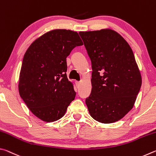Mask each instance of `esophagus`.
<instances>
[{"instance_id": "34e87169", "label": "esophagus", "mask_w": 156, "mask_h": 156, "mask_svg": "<svg viewBox=\"0 0 156 156\" xmlns=\"http://www.w3.org/2000/svg\"><path fill=\"white\" fill-rule=\"evenodd\" d=\"M80 82H78V81H76V87H77L78 88L79 87V86H80Z\"/></svg>"}]
</instances>
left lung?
<instances>
[{
	"label": "left lung",
	"instance_id": "1",
	"mask_svg": "<svg viewBox=\"0 0 156 156\" xmlns=\"http://www.w3.org/2000/svg\"><path fill=\"white\" fill-rule=\"evenodd\" d=\"M79 34L91 62V92L85 100L89 112L99 122H115L133 108L140 90L141 75L133 51L113 30Z\"/></svg>",
	"mask_w": 156,
	"mask_h": 156
}]
</instances>
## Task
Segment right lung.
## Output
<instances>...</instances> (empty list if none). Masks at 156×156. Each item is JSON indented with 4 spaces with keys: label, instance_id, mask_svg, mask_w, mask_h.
Instances as JSON below:
<instances>
[{
    "label": "right lung",
    "instance_id": "obj_1",
    "mask_svg": "<svg viewBox=\"0 0 156 156\" xmlns=\"http://www.w3.org/2000/svg\"><path fill=\"white\" fill-rule=\"evenodd\" d=\"M83 43L76 31L55 30L34 42L25 52L18 90L30 110L45 122L61 118L76 93L67 76L66 58Z\"/></svg>",
    "mask_w": 156,
    "mask_h": 156
}]
</instances>
